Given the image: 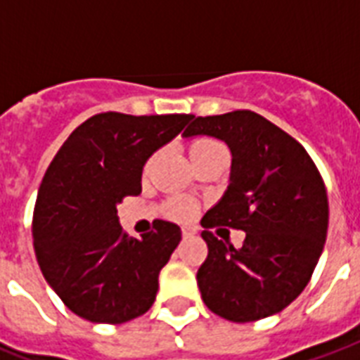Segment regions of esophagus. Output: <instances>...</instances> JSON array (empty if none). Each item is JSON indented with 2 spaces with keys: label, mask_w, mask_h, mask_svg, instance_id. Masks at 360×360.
Wrapping results in <instances>:
<instances>
[{
  "label": "esophagus",
  "mask_w": 360,
  "mask_h": 360,
  "mask_svg": "<svg viewBox=\"0 0 360 360\" xmlns=\"http://www.w3.org/2000/svg\"><path fill=\"white\" fill-rule=\"evenodd\" d=\"M192 233H194V231H192V230H188V228H183V230H181V236L185 237V239H186V237H191Z\"/></svg>",
  "instance_id": "34e87169"
}]
</instances>
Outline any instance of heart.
Listing matches in <instances>:
<instances>
[{"label":"heart","mask_w":360,"mask_h":360,"mask_svg":"<svg viewBox=\"0 0 360 360\" xmlns=\"http://www.w3.org/2000/svg\"><path fill=\"white\" fill-rule=\"evenodd\" d=\"M219 147H222V143H219L217 140H211V138H198V140H194L191 143L192 160L198 157H202L205 153L214 151V149H219ZM151 162L153 158L146 164V172L149 169ZM164 213L168 214L169 219L179 220V222H188V220H192L196 217L198 205L192 202V200H188V198H172V200H168L166 205H164Z\"/></svg>","instance_id":"obj_1"}]
</instances>
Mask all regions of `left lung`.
Listing matches in <instances>:
<instances>
[{
    "mask_svg": "<svg viewBox=\"0 0 360 360\" xmlns=\"http://www.w3.org/2000/svg\"><path fill=\"white\" fill-rule=\"evenodd\" d=\"M213 136L231 151L230 186L202 219L207 257L198 285L211 312L236 323L284 310L310 282L329 226L325 183L307 149L250 110L194 117L185 138ZM247 233L236 249L208 230Z\"/></svg>",
    "mask_w": 360,
    "mask_h": 360,
    "instance_id": "8db88e82",
    "label": "left lung"
}]
</instances>
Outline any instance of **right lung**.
Masks as SVG:
<instances>
[{
    "label": "right lung",
    "instance_id": "add662e5",
    "mask_svg": "<svg viewBox=\"0 0 360 360\" xmlns=\"http://www.w3.org/2000/svg\"><path fill=\"white\" fill-rule=\"evenodd\" d=\"M188 114L104 112L72 130L48 166L33 211L37 262L76 316L117 325L155 302L158 273L179 245L177 224L157 220L141 239L120 226L117 203L141 192V169Z\"/></svg>",
    "mask_w": 360,
    "mask_h": 360
}]
</instances>
